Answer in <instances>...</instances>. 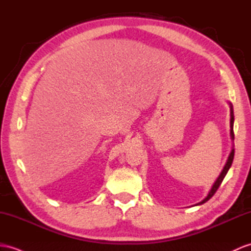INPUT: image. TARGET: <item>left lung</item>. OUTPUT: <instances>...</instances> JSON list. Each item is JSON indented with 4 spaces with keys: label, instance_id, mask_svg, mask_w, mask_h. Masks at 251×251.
<instances>
[{
    "label": "left lung",
    "instance_id": "left-lung-1",
    "mask_svg": "<svg viewBox=\"0 0 251 251\" xmlns=\"http://www.w3.org/2000/svg\"><path fill=\"white\" fill-rule=\"evenodd\" d=\"M230 111H231V113H230V114H231V119H230V135H231L232 140H233V139H234V132H233L234 116H233V108H232V104H231V103H230ZM233 157H234V149H232V150H231V152H230V154H229L228 160H227V162H226V165H225L224 169L222 170V173H221V175H219V176L217 178V180L215 181V183H214V184H213V186H212V188H211V191L209 192V194H207V196H206L202 201H200V202H199V203H197L196 205H200V204H203V203H205L207 200H210V199L214 196V194L216 193V191L218 189V187L221 186V184H222V182H223L224 178L226 176V175H227L228 170L230 169L231 165H232V162H233Z\"/></svg>",
    "mask_w": 251,
    "mask_h": 251
}]
</instances>
